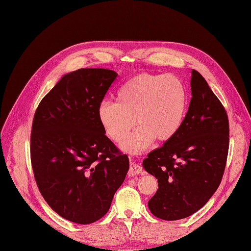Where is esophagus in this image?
Masks as SVG:
<instances>
[{"instance_id":"obj_1","label":"esophagus","mask_w":251,"mask_h":251,"mask_svg":"<svg viewBox=\"0 0 251 251\" xmlns=\"http://www.w3.org/2000/svg\"><path fill=\"white\" fill-rule=\"evenodd\" d=\"M141 172V167L134 164V163H131L128 170V176H135L137 174H139Z\"/></svg>"}]
</instances>
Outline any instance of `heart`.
Returning a JSON list of instances; mask_svg holds the SVG:
<instances>
[{
  "label": "heart",
  "instance_id": "b5f03b06",
  "mask_svg": "<svg viewBox=\"0 0 251 251\" xmlns=\"http://www.w3.org/2000/svg\"><path fill=\"white\" fill-rule=\"evenodd\" d=\"M187 110V90L171 75L140 74L125 82L117 92V102L103 100L97 110L107 135L121 143L136 123L139 125L122 145L136 154L152 139L166 141L179 131Z\"/></svg>",
  "mask_w": 251,
  "mask_h": 251
}]
</instances>
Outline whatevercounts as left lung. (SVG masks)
<instances>
[{
    "label": "left lung",
    "mask_w": 251,
    "mask_h": 251,
    "mask_svg": "<svg viewBox=\"0 0 251 251\" xmlns=\"http://www.w3.org/2000/svg\"><path fill=\"white\" fill-rule=\"evenodd\" d=\"M191 89L179 131L143 162L158 179L149 208L165 221L181 220L202 208L219 188L226 164L230 128L225 107L195 70Z\"/></svg>",
    "instance_id": "1"
}]
</instances>
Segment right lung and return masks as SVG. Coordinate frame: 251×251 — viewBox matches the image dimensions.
<instances>
[{"label":"right lung","instance_id":"1","mask_svg":"<svg viewBox=\"0 0 251 251\" xmlns=\"http://www.w3.org/2000/svg\"><path fill=\"white\" fill-rule=\"evenodd\" d=\"M118 74L80 69L64 75L39 103L30 133L37 186L51 208L88 225L108 211L129 169L104 133L97 110Z\"/></svg>","mask_w":251,"mask_h":251}]
</instances>
